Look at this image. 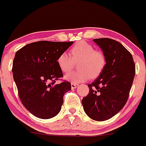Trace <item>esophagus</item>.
Here are the masks:
<instances>
[{"label":"esophagus","mask_w":146,"mask_h":146,"mask_svg":"<svg viewBox=\"0 0 146 146\" xmlns=\"http://www.w3.org/2000/svg\"><path fill=\"white\" fill-rule=\"evenodd\" d=\"M78 86H79V84H74V83H72V84H71L72 89H74V88H77Z\"/></svg>","instance_id":"1"}]
</instances>
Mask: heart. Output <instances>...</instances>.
<instances>
[{
  "instance_id": "1",
  "label": "heart",
  "mask_w": 146,
  "mask_h": 146,
  "mask_svg": "<svg viewBox=\"0 0 146 146\" xmlns=\"http://www.w3.org/2000/svg\"><path fill=\"white\" fill-rule=\"evenodd\" d=\"M71 58L66 52L58 56L57 62L63 72H69L73 69L74 62L79 60L78 67L79 70L70 72L64 76L66 80L72 83L84 82L90 77L96 79L103 72L106 64L104 54L99 50H95L92 45L85 41L76 43L70 50Z\"/></svg>"
}]
</instances>
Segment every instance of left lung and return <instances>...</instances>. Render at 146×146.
Returning <instances> with one entry per match:
<instances>
[{"label": "left lung", "mask_w": 146, "mask_h": 146, "mask_svg": "<svg viewBox=\"0 0 146 146\" xmlns=\"http://www.w3.org/2000/svg\"><path fill=\"white\" fill-rule=\"evenodd\" d=\"M106 64L100 76L88 84L89 93L82 99L84 112L92 119H109L125 106L134 79L133 57L119 42L108 38H95Z\"/></svg>", "instance_id": "1"}]
</instances>
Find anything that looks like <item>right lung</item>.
<instances>
[{
	"label": "right lung",
	"instance_id": "add662e5",
	"mask_svg": "<svg viewBox=\"0 0 146 146\" xmlns=\"http://www.w3.org/2000/svg\"><path fill=\"white\" fill-rule=\"evenodd\" d=\"M73 44L40 40L17 51L13 63V79L22 103L36 117L50 119L60 112L63 96L71 90L69 82L55 84L62 77L57 60Z\"/></svg>",
	"mask_w": 146,
	"mask_h": 146
}]
</instances>
